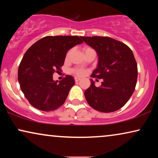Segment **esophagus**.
I'll list each match as a JSON object with an SVG mask.
<instances>
[{
	"mask_svg": "<svg viewBox=\"0 0 158 158\" xmlns=\"http://www.w3.org/2000/svg\"><path fill=\"white\" fill-rule=\"evenodd\" d=\"M80 80H81V79H80L79 77H75V81L76 82V83H77V82H79Z\"/></svg>",
	"mask_w": 158,
	"mask_h": 158,
	"instance_id": "1",
	"label": "esophagus"
}]
</instances>
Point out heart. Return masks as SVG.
<instances>
[{
  "instance_id": "obj_1",
  "label": "heart",
  "mask_w": 158,
  "mask_h": 158,
  "mask_svg": "<svg viewBox=\"0 0 158 158\" xmlns=\"http://www.w3.org/2000/svg\"><path fill=\"white\" fill-rule=\"evenodd\" d=\"M90 49V48H84L83 50L85 51L86 49ZM70 53H71V50L69 51L68 54H67V58L69 57ZM73 72L75 75H77V76H79V77L83 76V75L85 74V70H83V69H74V70H73Z\"/></svg>"
}]
</instances>
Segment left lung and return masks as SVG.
I'll return each mask as SVG.
<instances>
[{"label":"left lung","instance_id":"left-lung-1","mask_svg":"<svg viewBox=\"0 0 158 158\" xmlns=\"http://www.w3.org/2000/svg\"><path fill=\"white\" fill-rule=\"evenodd\" d=\"M96 51L98 63L90 75L103 79L96 87L90 80V87L84 93L90 106L109 113L124 106L135 91L137 80V64L129 47L108 36H81Z\"/></svg>","mask_w":158,"mask_h":158}]
</instances>
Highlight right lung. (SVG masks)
<instances>
[{"label": "right lung", "mask_w": 158, "mask_h": 158, "mask_svg": "<svg viewBox=\"0 0 158 158\" xmlns=\"http://www.w3.org/2000/svg\"><path fill=\"white\" fill-rule=\"evenodd\" d=\"M83 40L77 36H47L28 49L19 64L18 81L21 91L32 106L43 111H55L62 106L74 85V77L66 75L53 81L61 70L66 54Z\"/></svg>", "instance_id": "obj_1"}]
</instances>
